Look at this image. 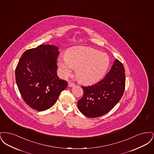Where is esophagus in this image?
<instances>
[{"label": "esophagus", "instance_id": "1", "mask_svg": "<svg viewBox=\"0 0 154 154\" xmlns=\"http://www.w3.org/2000/svg\"><path fill=\"white\" fill-rule=\"evenodd\" d=\"M74 85H75V84L73 82H69V83H68V87H74Z\"/></svg>", "mask_w": 154, "mask_h": 154}]
</instances>
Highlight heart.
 Returning a JSON list of instances; mask_svg holds the SVG:
<instances>
[{"label":"heart","instance_id":"1","mask_svg":"<svg viewBox=\"0 0 154 154\" xmlns=\"http://www.w3.org/2000/svg\"><path fill=\"white\" fill-rule=\"evenodd\" d=\"M57 65L60 75L66 78L75 69V75L81 82L92 84L100 80L110 65L107 54L89 47H79L59 56Z\"/></svg>","mask_w":154,"mask_h":154}]
</instances>
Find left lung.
I'll list each match as a JSON object with an SVG mask.
<instances>
[{
	"label": "left lung",
	"instance_id": "1",
	"mask_svg": "<svg viewBox=\"0 0 154 154\" xmlns=\"http://www.w3.org/2000/svg\"><path fill=\"white\" fill-rule=\"evenodd\" d=\"M124 72L122 63L116 59L102 80L91 86H82L84 95L77 103L81 112L88 117L96 118L112 110L124 92Z\"/></svg>",
	"mask_w": 154,
	"mask_h": 154
}]
</instances>
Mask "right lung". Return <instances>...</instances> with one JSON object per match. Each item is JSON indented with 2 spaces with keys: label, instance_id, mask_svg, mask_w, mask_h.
Wrapping results in <instances>:
<instances>
[{
  "label": "right lung",
  "instance_id": "right-lung-1",
  "mask_svg": "<svg viewBox=\"0 0 154 154\" xmlns=\"http://www.w3.org/2000/svg\"><path fill=\"white\" fill-rule=\"evenodd\" d=\"M58 47L41 44L22 54L15 70V80L22 98L38 111L51 108L67 82L57 75Z\"/></svg>",
  "mask_w": 154,
  "mask_h": 154
}]
</instances>
